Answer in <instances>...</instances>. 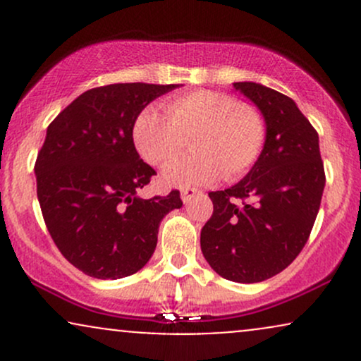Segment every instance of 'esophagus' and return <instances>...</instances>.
Instances as JSON below:
<instances>
[{
    "instance_id": "1",
    "label": "esophagus",
    "mask_w": 361,
    "mask_h": 361,
    "mask_svg": "<svg viewBox=\"0 0 361 361\" xmlns=\"http://www.w3.org/2000/svg\"><path fill=\"white\" fill-rule=\"evenodd\" d=\"M198 192L195 188H183L181 190V200H183V204H190L192 202L193 197H197Z\"/></svg>"
}]
</instances>
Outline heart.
I'll use <instances>...</instances> for the list:
<instances>
[{
  "instance_id": "1",
  "label": "heart",
  "mask_w": 361,
  "mask_h": 361,
  "mask_svg": "<svg viewBox=\"0 0 361 361\" xmlns=\"http://www.w3.org/2000/svg\"><path fill=\"white\" fill-rule=\"evenodd\" d=\"M166 115L142 110L132 127V139L149 164L168 163L192 137L195 154L173 161L161 173L166 186L193 188L229 180L250 171L263 151L267 128L252 106L227 93L197 90L168 102Z\"/></svg>"
}]
</instances>
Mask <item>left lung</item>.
Wrapping results in <instances>:
<instances>
[{
	"mask_svg": "<svg viewBox=\"0 0 361 361\" xmlns=\"http://www.w3.org/2000/svg\"><path fill=\"white\" fill-rule=\"evenodd\" d=\"M233 86L258 106L267 137L239 183L209 193L214 214L200 246L222 279L258 283L283 271L307 243L324 192V164L316 128L292 98L259 82Z\"/></svg>",
	"mask_w": 361,
	"mask_h": 361,
	"instance_id": "obj_1",
	"label": "left lung"
}]
</instances>
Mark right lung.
<instances>
[{
  "mask_svg": "<svg viewBox=\"0 0 361 361\" xmlns=\"http://www.w3.org/2000/svg\"><path fill=\"white\" fill-rule=\"evenodd\" d=\"M180 85L117 82L85 91L47 127L37 156V197L66 259L88 276L117 280L151 259L163 217L180 192L144 200L156 171L132 139L135 118Z\"/></svg>",
  "mask_w": 361,
  "mask_h": 361,
  "instance_id": "1",
  "label": "right lung"
}]
</instances>
